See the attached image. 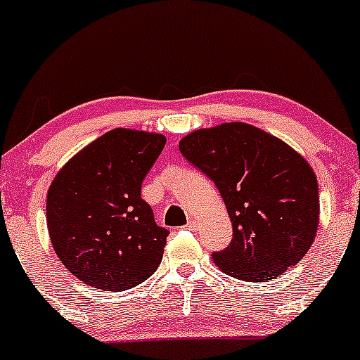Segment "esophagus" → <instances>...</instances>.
<instances>
[{"label":"esophagus","instance_id":"34e87169","mask_svg":"<svg viewBox=\"0 0 360 360\" xmlns=\"http://www.w3.org/2000/svg\"><path fill=\"white\" fill-rule=\"evenodd\" d=\"M187 228H188V230H195V228H197V219H188V223H187Z\"/></svg>","mask_w":360,"mask_h":360}]
</instances>
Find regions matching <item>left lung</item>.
<instances>
[{"instance_id": "left-lung-1", "label": "left lung", "mask_w": 360, "mask_h": 360, "mask_svg": "<svg viewBox=\"0 0 360 360\" xmlns=\"http://www.w3.org/2000/svg\"><path fill=\"white\" fill-rule=\"evenodd\" d=\"M179 148L225 200L233 238L212 252L223 273L254 283L274 280L307 254L319 225V191L299 153L242 122L195 130Z\"/></svg>"}]
</instances>
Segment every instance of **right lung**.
Here are the masks:
<instances>
[{"label":"right lung","mask_w":360,"mask_h":360,"mask_svg":"<svg viewBox=\"0 0 360 360\" xmlns=\"http://www.w3.org/2000/svg\"><path fill=\"white\" fill-rule=\"evenodd\" d=\"M165 135L115 129L68 161L49 185L46 219L56 256L104 292L137 287L158 269L169 231L141 197Z\"/></svg>","instance_id":"right-lung-1"}]
</instances>
